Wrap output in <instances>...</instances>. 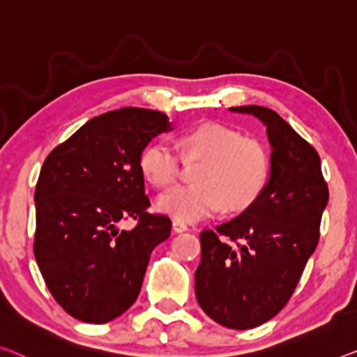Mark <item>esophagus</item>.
<instances>
[{"label": "esophagus", "mask_w": 357, "mask_h": 357, "mask_svg": "<svg viewBox=\"0 0 357 357\" xmlns=\"http://www.w3.org/2000/svg\"><path fill=\"white\" fill-rule=\"evenodd\" d=\"M188 229H189V227H188V225H185V222H183V221H178V220H174V221H173V231L176 232V234H179V232H185Z\"/></svg>", "instance_id": "1"}]
</instances>
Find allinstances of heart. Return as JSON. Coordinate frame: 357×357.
<instances>
[{
  "label": "heart",
  "mask_w": 357,
  "mask_h": 357,
  "mask_svg": "<svg viewBox=\"0 0 357 357\" xmlns=\"http://www.w3.org/2000/svg\"><path fill=\"white\" fill-rule=\"evenodd\" d=\"M185 158H204L197 168L194 185H179L162 194L157 208L178 221H199L227 208H245L261 192L269 173V158L258 141L242 137L234 128L204 123L181 139ZM142 176L158 189L172 185L179 176L181 160L167 141H153L139 157Z\"/></svg>",
  "instance_id": "b5f03b06"
}]
</instances>
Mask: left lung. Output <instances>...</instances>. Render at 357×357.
Returning a JSON list of instances; mask_svg holds the SVG:
<instances>
[{"instance_id":"8db88e82","label":"left lung","mask_w":357,"mask_h":357,"mask_svg":"<svg viewBox=\"0 0 357 357\" xmlns=\"http://www.w3.org/2000/svg\"><path fill=\"white\" fill-rule=\"evenodd\" d=\"M229 110L264 125L269 178L241 215L200 234L195 296L213 321L245 331L268 322L290 300L317 247L328 189L314 147L278 112L259 105Z\"/></svg>"}]
</instances>
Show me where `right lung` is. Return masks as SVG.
Segmentation results:
<instances>
[{
	"mask_svg": "<svg viewBox=\"0 0 357 357\" xmlns=\"http://www.w3.org/2000/svg\"><path fill=\"white\" fill-rule=\"evenodd\" d=\"M172 130L162 112L112 110L86 121L43 163L35 258L52 296L78 321L105 324L130 310L152 250L169 237V218L146 211L139 157ZM126 217L140 222L120 231Z\"/></svg>",
	"mask_w": 357,
	"mask_h": 357,
	"instance_id": "right-lung-1",
	"label": "right lung"
}]
</instances>
